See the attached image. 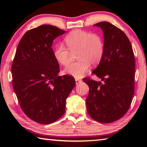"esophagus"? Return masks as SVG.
Returning a JSON list of instances; mask_svg holds the SVG:
<instances>
[{
  "label": "esophagus",
  "instance_id": "34e87169",
  "mask_svg": "<svg viewBox=\"0 0 147 147\" xmlns=\"http://www.w3.org/2000/svg\"><path fill=\"white\" fill-rule=\"evenodd\" d=\"M75 81H76V85H78V84H80V83L82 82V80L78 79V78L75 79Z\"/></svg>",
  "mask_w": 147,
  "mask_h": 147
}]
</instances>
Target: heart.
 Wrapping results in <instances>:
<instances>
[{
  "instance_id": "1",
  "label": "heart",
  "mask_w": 147,
  "mask_h": 147,
  "mask_svg": "<svg viewBox=\"0 0 147 147\" xmlns=\"http://www.w3.org/2000/svg\"><path fill=\"white\" fill-rule=\"evenodd\" d=\"M67 48L61 45L54 49L56 60L62 65H66L71 59V53L77 51L74 63L69 64L64 69V73L76 78L82 77L88 71L91 63L96 65L100 61L104 51L103 39L98 34L74 30L64 39Z\"/></svg>"
}]
</instances>
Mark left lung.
Listing matches in <instances>:
<instances>
[{
  "label": "left lung",
  "mask_w": 147,
  "mask_h": 147,
  "mask_svg": "<svg viewBox=\"0 0 147 147\" xmlns=\"http://www.w3.org/2000/svg\"><path fill=\"white\" fill-rule=\"evenodd\" d=\"M94 26L104 32V51L92 73L103 82L89 77L83 79L89 88L87 111L96 121L109 123L123 117L130 106L134 94L135 58L130 42L121 29L106 21Z\"/></svg>",
  "instance_id": "left-lung-1"
}]
</instances>
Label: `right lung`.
Returning <instances> with one entry per match:
<instances>
[{
    "instance_id": "add662e5",
    "label": "right lung",
    "mask_w": 147,
    "mask_h": 147,
    "mask_svg": "<svg viewBox=\"0 0 147 147\" xmlns=\"http://www.w3.org/2000/svg\"><path fill=\"white\" fill-rule=\"evenodd\" d=\"M65 33L50 24L27 31L12 63V85L20 106L40 124L53 123L63 115L66 99L75 86L73 77L58 75L59 64L51 47L54 39Z\"/></svg>"
}]
</instances>
